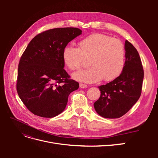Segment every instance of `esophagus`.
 <instances>
[{"instance_id":"34e87169","label":"esophagus","mask_w":158,"mask_h":158,"mask_svg":"<svg viewBox=\"0 0 158 158\" xmlns=\"http://www.w3.org/2000/svg\"><path fill=\"white\" fill-rule=\"evenodd\" d=\"M88 85L86 84H80V88H87Z\"/></svg>"}]
</instances>
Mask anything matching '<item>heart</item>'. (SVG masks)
Listing matches in <instances>:
<instances>
[{"label": "heart", "mask_w": 158, "mask_h": 158, "mask_svg": "<svg viewBox=\"0 0 158 158\" xmlns=\"http://www.w3.org/2000/svg\"><path fill=\"white\" fill-rule=\"evenodd\" d=\"M79 48L66 45L62 53L69 69H80L85 59L91 67L76 72L73 78L80 82L94 83L104 79L109 82L121 75L125 64V48L123 43L103 33H93L81 40Z\"/></svg>", "instance_id": "b5f03b06"}]
</instances>
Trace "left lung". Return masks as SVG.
Wrapping results in <instances>:
<instances>
[{
    "label": "left lung",
    "mask_w": 158,
    "mask_h": 158,
    "mask_svg": "<svg viewBox=\"0 0 158 158\" xmlns=\"http://www.w3.org/2000/svg\"><path fill=\"white\" fill-rule=\"evenodd\" d=\"M125 48V64L121 75L98 87L101 95L94 106L98 114L104 118L122 117L140 97L144 79L141 59L136 49L127 40Z\"/></svg>",
    "instance_id": "1"
}]
</instances>
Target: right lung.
Returning <instances> with one entry per match:
<instances>
[{"instance_id": "obj_1", "label": "right lung", "mask_w": 158, "mask_h": 158, "mask_svg": "<svg viewBox=\"0 0 158 158\" xmlns=\"http://www.w3.org/2000/svg\"><path fill=\"white\" fill-rule=\"evenodd\" d=\"M76 27L54 28L32 39L18 64L16 89L22 102L35 115L52 118L63 112L69 94L79 88L64 69V47L82 34Z\"/></svg>"}]
</instances>
